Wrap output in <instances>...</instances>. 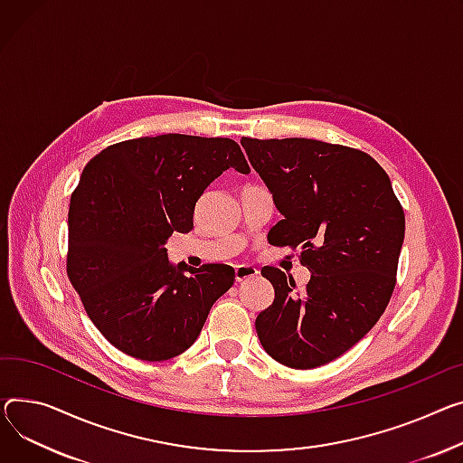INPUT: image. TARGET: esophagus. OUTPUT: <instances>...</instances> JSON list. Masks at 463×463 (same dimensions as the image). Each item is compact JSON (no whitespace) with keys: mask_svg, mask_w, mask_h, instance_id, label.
Instances as JSON below:
<instances>
[{"mask_svg":"<svg viewBox=\"0 0 463 463\" xmlns=\"http://www.w3.org/2000/svg\"><path fill=\"white\" fill-rule=\"evenodd\" d=\"M259 275V269L253 268V266H245V264H240L234 268V277L236 281L241 283V281H248V279H253V277Z\"/></svg>","mask_w":463,"mask_h":463,"instance_id":"1","label":"esophagus"}]
</instances>
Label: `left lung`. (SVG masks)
<instances>
[{
  "label": "left lung",
  "instance_id": "1",
  "mask_svg": "<svg viewBox=\"0 0 463 463\" xmlns=\"http://www.w3.org/2000/svg\"><path fill=\"white\" fill-rule=\"evenodd\" d=\"M240 143L283 215L268 241L299 250L311 271L298 290L279 268H262L275 299L255 320L260 345L290 368L326 364L385 311L406 231L402 204L363 150L305 137Z\"/></svg>",
  "mask_w": 463,
  "mask_h": 463
}]
</instances>
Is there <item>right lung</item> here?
<instances>
[{"label":"right lung","instance_id":"add662e5","mask_svg":"<svg viewBox=\"0 0 463 463\" xmlns=\"http://www.w3.org/2000/svg\"><path fill=\"white\" fill-rule=\"evenodd\" d=\"M229 167L251 171L236 141L184 134L120 141L85 165L71 197L67 273L90 322L127 355L186 352L232 287L231 266H175L165 250L173 231L194 229L195 203Z\"/></svg>","mask_w":463,"mask_h":463}]
</instances>
